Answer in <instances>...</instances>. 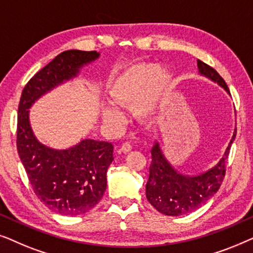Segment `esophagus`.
<instances>
[{
	"instance_id": "obj_1",
	"label": "esophagus",
	"mask_w": 253,
	"mask_h": 253,
	"mask_svg": "<svg viewBox=\"0 0 253 253\" xmlns=\"http://www.w3.org/2000/svg\"><path fill=\"white\" fill-rule=\"evenodd\" d=\"M121 150H122V152H124V153H127V152L132 150V145H131V143H129V141H126V143H123L122 146H121Z\"/></svg>"
}]
</instances>
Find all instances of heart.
Instances as JSON below:
<instances>
[{"instance_id":"heart-1","label":"heart","mask_w":253,"mask_h":253,"mask_svg":"<svg viewBox=\"0 0 253 253\" xmlns=\"http://www.w3.org/2000/svg\"><path fill=\"white\" fill-rule=\"evenodd\" d=\"M172 77L168 71L159 70L155 64H139L116 78L109 88L114 105L131 107L140 119L155 113L161 100L171 88ZM114 105H106L103 120L108 123H120L123 116Z\"/></svg>"}]
</instances>
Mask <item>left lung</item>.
I'll use <instances>...</instances> for the list:
<instances>
[{
	"label": "left lung",
	"mask_w": 253,
	"mask_h": 253,
	"mask_svg": "<svg viewBox=\"0 0 253 253\" xmlns=\"http://www.w3.org/2000/svg\"><path fill=\"white\" fill-rule=\"evenodd\" d=\"M199 72L212 79L229 93L223 78L209 64L197 60ZM236 137V129L220 161L205 172L197 176L179 174L166 160L159 144L152 148L150 177L146 183V197L152 206L159 212L169 216L190 213L206 203L215 195L226 175V160L229 155L231 144Z\"/></svg>",
	"instance_id": "left-lung-1"
}]
</instances>
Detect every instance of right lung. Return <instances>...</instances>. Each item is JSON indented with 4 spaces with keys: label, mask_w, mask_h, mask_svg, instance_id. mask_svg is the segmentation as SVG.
I'll use <instances>...</instances> for the list:
<instances>
[{
    "label": "right lung",
    "mask_w": 253,
    "mask_h": 253,
    "mask_svg": "<svg viewBox=\"0 0 253 253\" xmlns=\"http://www.w3.org/2000/svg\"><path fill=\"white\" fill-rule=\"evenodd\" d=\"M95 50H65L37 72L25 85L18 106L17 150L33 191L62 215L92 210L106 191L107 169L114 160L108 141L83 139L67 150L44 146L30 126L29 109L41 95L76 77L83 65L99 57Z\"/></svg>",
    "instance_id": "1"
}]
</instances>
